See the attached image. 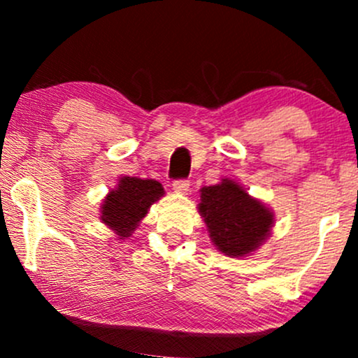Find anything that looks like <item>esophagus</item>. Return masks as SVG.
Wrapping results in <instances>:
<instances>
[{"label":"esophagus","mask_w":358,"mask_h":358,"mask_svg":"<svg viewBox=\"0 0 358 358\" xmlns=\"http://www.w3.org/2000/svg\"><path fill=\"white\" fill-rule=\"evenodd\" d=\"M188 187H190L188 180H176V182H173V190L176 193H187Z\"/></svg>","instance_id":"esophagus-1"}]
</instances>
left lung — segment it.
Wrapping results in <instances>:
<instances>
[{"instance_id": "8db88e82", "label": "left lung", "mask_w": 358, "mask_h": 358, "mask_svg": "<svg viewBox=\"0 0 358 358\" xmlns=\"http://www.w3.org/2000/svg\"><path fill=\"white\" fill-rule=\"evenodd\" d=\"M200 193L199 212L212 242L225 256L250 254L269 236L274 213L239 183L224 178L219 185L203 187Z\"/></svg>"}]
</instances>
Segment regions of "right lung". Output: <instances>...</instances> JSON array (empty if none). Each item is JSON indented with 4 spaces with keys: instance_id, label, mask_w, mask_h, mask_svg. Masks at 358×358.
<instances>
[{
    "instance_id": "obj_1",
    "label": "right lung",
    "mask_w": 358,
    "mask_h": 358,
    "mask_svg": "<svg viewBox=\"0 0 358 358\" xmlns=\"http://www.w3.org/2000/svg\"><path fill=\"white\" fill-rule=\"evenodd\" d=\"M163 193L162 183L156 180L122 176L116 190L109 192L102 202L101 220L116 232L119 239L129 237Z\"/></svg>"
}]
</instances>
